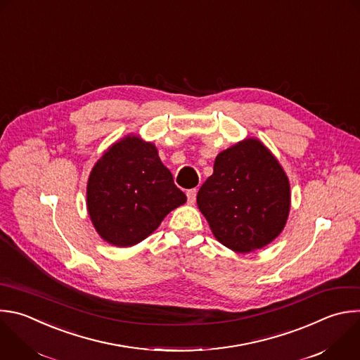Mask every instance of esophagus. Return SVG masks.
<instances>
[{
  "label": "esophagus",
  "mask_w": 360,
  "mask_h": 360,
  "mask_svg": "<svg viewBox=\"0 0 360 360\" xmlns=\"http://www.w3.org/2000/svg\"><path fill=\"white\" fill-rule=\"evenodd\" d=\"M196 193H198V191H196V189H189V191H186L188 202H189L191 205H193V203H195V200H196Z\"/></svg>",
  "instance_id": "esophagus-1"
}]
</instances>
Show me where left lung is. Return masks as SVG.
Instances as JSON below:
<instances>
[{
  "instance_id": "1",
  "label": "left lung",
  "mask_w": 360,
  "mask_h": 360,
  "mask_svg": "<svg viewBox=\"0 0 360 360\" xmlns=\"http://www.w3.org/2000/svg\"><path fill=\"white\" fill-rule=\"evenodd\" d=\"M196 202L216 240L245 255L270 245L285 227L290 179L276 155L249 137L217 154Z\"/></svg>"
}]
</instances>
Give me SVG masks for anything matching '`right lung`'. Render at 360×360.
Here are the masks:
<instances>
[{"label":"right lung","instance_id":"obj_1","mask_svg":"<svg viewBox=\"0 0 360 360\" xmlns=\"http://www.w3.org/2000/svg\"><path fill=\"white\" fill-rule=\"evenodd\" d=\"M185 202L155 144L137 134L111 144L87 179L90 220L103 240L115 248L139 245Z\"/></svg>","mask_w":360,"mask_h":360}]
</instances>
